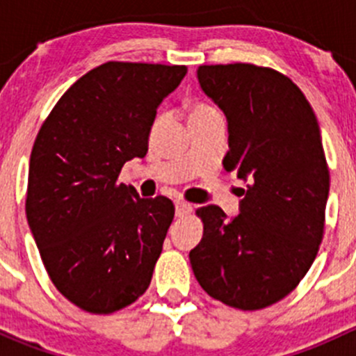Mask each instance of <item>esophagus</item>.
<instances>
[{
	"label": "esophagus",
	"mask_w": 356,
	"mask_h": 356,
	"mask_svg": "<svg viewBox=\"0 0 356 356\" xmlns=\"http://www.w3.org/2000/svg\"><path fill=\"white\" fill-rule=\"evenodd\" d=\"M191 210L193 207L188 203V201L175 200V215H177V217H184V215H188Z\"/></svg>",
	"instance_id": "34e87169"
}]
</instances>
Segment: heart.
Listing matches in <instances>:
<instances>
[{"mask_svg":"<svg viewBox=\"0 0 356 356\" xmlns=\"http://www.w3.org/2000/svg\"><path fill=\"white\" fill-rule=\"evenodd\" d=\"M213 111H218L213 105H210V103H204V102H198V103H195V105H193L191 118L193 117H201V115L213 113Z\"/></svg>","mask_w":356,"mask_h":356,"instance_id":"1","label":"heart"}]
</instances>
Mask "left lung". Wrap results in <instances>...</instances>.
I'll return each mask as SVG.
<instances>
[{
	"instance_id": "obj_1",
	"label": "left lung",
	"mask_w": 356,
	"mask_h": 356,
	"mask_svg": "<svg viewBox=\"0 0 356 356\" xmlns=\"http://www.w3.org/2000/svg\"><path fill=\"white\" fill-rule=\"evenodd\" d=\"M198 81L227 117L224 168L250 184L232 220L215 204L196 210L203 238L189 260L211 298L261 310L300 284L324 238L329 167L321 129L301 89L274 68L201 65Z\"/></svg>"
}]
</instances>
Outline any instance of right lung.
Listing matches in <instances>:
<instances>
[{
  "label": "right lung",
  "instance_id": "1",
  "mask_svg": "<svg viewBox=\"0 0 356 356\" xmlns=\"http://www.w3.org/2000/svg\"><path fill=\"white\" fill-rule=\"evenodd\" d=\"M186 74L106 62L74 82L39 129L25 213L49 279L81 310L113 314L152 282L174 203L139 198L117 179L125 161L146 155L158 105Z\"/></svg>",
  "mask_w": 356,
  "mask_h": 356
}]
</instances>
